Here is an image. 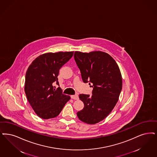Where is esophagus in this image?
<instances>
[{"instance_id": "34e87169", "label": "esophagus", "mask_w": 157, "mask_h": 157, "mask_svg": "<svg viewBox=\"0 0 157 157\" xmlns=\"http://www.w3.org/2000/svg\"><path fill=\"white\" fill-rule=\"evenodd\" d=\"M71 97L72 99H74V100H78V99H79V97H78V96L77 94H75V95H71Z\"/></svg>"}]
</instances>
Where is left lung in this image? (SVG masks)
<instances>
[{
    "instance_id": "8db88e82",
    "label": "left lung",
    "mask_w": 157,
    "mask_h": 157,
    "mask_svg": "<svg viewBox=\"0 0 157 157\" xmlns=\"http://www.w3.org/2000/svg\"><path fill=\"white\" fill-rule=\"evenodd\" d=\"M74 58L84 83L93 85L92 95L79 94L83 109L77 113L82 121L96 124L111 113L119 100L122 76L117 63L105 52L75 51Z\"/></svg>"
}]
</instances>
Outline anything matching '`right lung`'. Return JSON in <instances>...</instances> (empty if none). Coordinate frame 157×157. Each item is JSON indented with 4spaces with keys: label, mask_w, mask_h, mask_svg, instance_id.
<instances>
[{
    "label": "right lung",
    "mask_w": 157,
    "mask_h": 157,
    "mask_svg": "<svg viewBox=\"0 0 157 157\" xmlns=\"http://www.w3.org/2000/svg\"><path fill=\"white\" fill-rule=\"evenodd\" d=\"M73 54L74 51L45 53L37 57L29 67L25 91L32 109L40 118L48 119L58 116L70 100L69 95L63 94L61 88H54V83L59 85V71Z\"/></svg>",
    "instance_id": "right-lung-1"
}]
</instances>
